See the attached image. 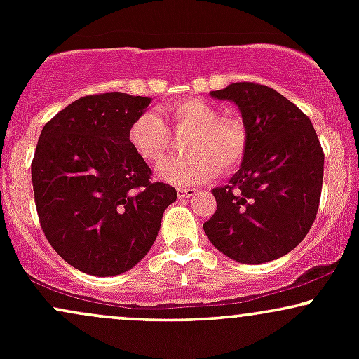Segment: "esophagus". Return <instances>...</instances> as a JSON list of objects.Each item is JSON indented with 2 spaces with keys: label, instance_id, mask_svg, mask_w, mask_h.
I'll return each mask as SVG.
<instances>
[{
  "label": "esophagus",
  "instance_id": "1",
  "mask_svg": "<svg viewBox=\"0 0 359 359\" xmlns=\"http://www.w3.org/2000/svg\"><path fill=\"white\" fill-rule=\"evenodd\" d=\"M196 189H177V196H179V199H191L192 196H196Z\"/></svg>",
  "mask_w": 359,
  "mask_h": 359
}]
</instances>
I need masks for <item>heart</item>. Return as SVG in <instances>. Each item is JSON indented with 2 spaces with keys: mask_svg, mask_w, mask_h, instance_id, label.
<instances>
[{
  "mask_svg": "<svg viewBox=\"0 0 359 359\" xmlns=\"http://www.w3.org/2000/svg\"><path fill=\"white\" fill-rule=\"evenodd\" d=\"M165 118L177 130H187L182 150L158 167V175L174 185H197L217 170L228 174L241 163L248 148V131L240 119L222 118L219 109L201 97L168 102ZM128 143L145 162L156 163L170 143V131L154 111L142 113L128 128Z\"/></svg>",
  "mask_w": 359,
  "mask_h": 359,
  "instance_id": "obj_1",
  "label": "heart"
}]
</instances>
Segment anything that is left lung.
<instances>
[{
	"label": "left lung",
	"mask_w": 359,
	"mask_h": 359,
	"mask_svg": "<svg viewBox=\"0 0 359 359\" xmlns=\"http://www.w3.org/2000/svg\"><path fill=\"white\" fill-rule=\"evenodd\" d=\"M211 96L238 106L248 148L228 185L212 189L217 209L204 231L240 263L277 259L306 238L316 219L324 177L319 138L311 119L266 86L234 82Z\"/></svg>",
	"instance_id": "8db88e82"
}]
</instances>
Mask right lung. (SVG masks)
<instances>
[{
  "label": "right lung",
  "mask_w": 359,
  "mask_h": 359,
  "mask_svg": "<svg viewBox=\"0 0 359 359\" xmlns=\"http://www.w3.org/2000/svg\"><path fill=\"white\" fill-rule=\"evenodd\" d=\"M150 102L125 93L84 96L40 133L32 162L40 224L52 248L88 275L133 269L177 199L172 185L151 182L150 167L128 143V128Z\"/></svg>",
  "instance_id": "right-lung-1"
}]
</instances>
